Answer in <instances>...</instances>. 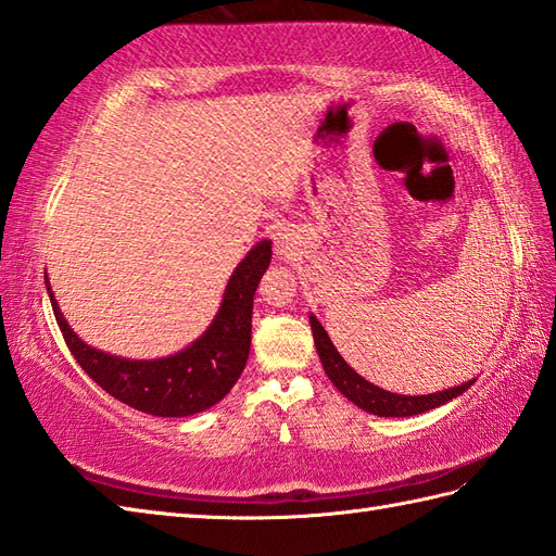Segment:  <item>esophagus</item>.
<instances>
[{"label":"esophagus","instance_id":"34e87169","mask_svg":"<svg viewBox=\"0 0 556 556\" xmlns=\"http://www.w3.org/2000/svg\"><path fill=\"white\" fill-rule=\"evenodd\" d=\"M275 243H277V253H279V255H289V251H291V245H293V239H291V233H289L287 229H279V233H277V239H275Z\"/></svg>","mask_w":556,"mask_h":556}]
</instances>
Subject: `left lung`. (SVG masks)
Returning <instances> with one entry per match:
<instances>
[{
  "label": "left lung",
  "instance_id": "8db88e82",
  "mask_svg": "<svg viewBox=\"0 0 556 556\" xmlns=\"http://www.w3.org/2000/svg\"><path fill=\"white\" fill-rule=\"evenodd\" d=\"M311 327H313L317 356H320L323 368H325L329 380H332V384L349 401H353V404H356L358 408L372 413V416H380V418L418 416V413L437 408V406L446 404V401L460 396L470 384L476 382V380H468V382L458 384V387L444 389V392L422 394V396L392 394V392H387V389L365 380V377H361L344 358H341V353L334 349L332 339H329V334L325 332V327L317 323L315 315H311Z\"/></svg>",
  "mask_w": 556,
  "mask_h": 556
}]
</instances>
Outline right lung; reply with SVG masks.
<instances>
[{"instance_id": "obj_1", "label": "right lung", "mask_w": 556, "mask_h": 556, "mask_svg": "<svg viewBox=\"0 0 556 556\" xmlns=\"http://www.w3.org/2000/svg\"><path fill=\"white\" fill-rule=\"evenodd\" d=\"M271 260V241L251 248L224 291L215 320L191 346L157 361H128L88 346L59 311L47 281L56 325L71 356L90 380L126 406L160 418H184L215 406L239 380L251 353L253 296Z\"/></svg>"}]
</instances>
